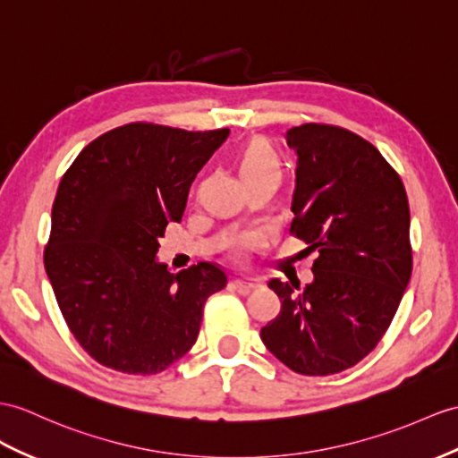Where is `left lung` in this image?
Listing matches in <instances>:
<instances>
[{"mask_svg": "<svg viewBox=\"0 0 458 458\" xmlns=\"http://www.w3.org/2000/svg\"><path fill=\"white\" fill-rule=\"evenodd\" d=\"M227 136L136 122L89 143L65 171L44 266L65 325L100 365L155 375L196 344L227 276L214 262L163 264L157 250Z\"/></svg>", "mask_w": 458, "mask_h": 458, "instance_id": "left-lung-1", "label": "left lung"}]
</instances>
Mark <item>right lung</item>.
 Segmentation results:
<instances>
[{
	"mask_svg": "<svg viewBox=\"0 0 458 458\" xmlns=\"http://www.w3.org/2000/svg\"><path fill=\"white\" fill-rule=\"evenodd\" d=\"M297 155L289 235L310 244L305 285L274 280L280 315L260 330L289 369L327 377L369 353L393 322L411 276L410 206L373 143L328 124L285 133Z\"/></svg>",
	"mask_w": 458,
	"mask_h": 458,
	"instance_id": "add662e5",
	"label": "right lung"
}]
</instances>
